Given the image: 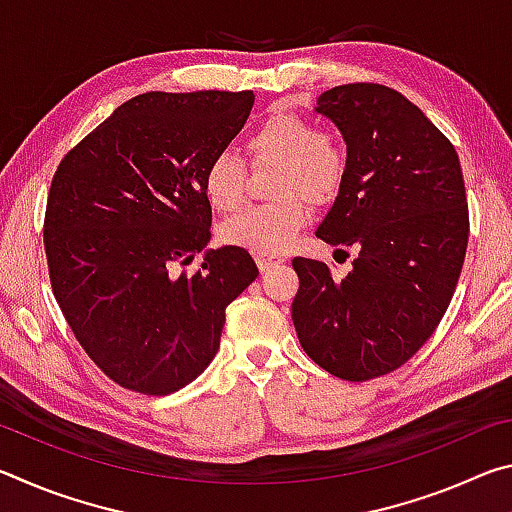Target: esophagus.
I'll return each mask as SVG.
<instances>
[{
  "mask_svg": "<svg viewBox=\"0 0 512 512\" xmlns=\"http://www.w3.org/2000/svg\"><path fill=\"white\" fill-rule=\"evenodd\" d=\"M255 262H257V266H259V271H271V268H275V266H280L282 262H284V257H280V255H255Z\"/></svg>",
  "mask_w": 512,
  "mask_h": 512,
  "instance_id": "1",
  "label": "esophagus"
}]
</instances>
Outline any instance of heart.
Returning <instances> with one entry per match:
<instances>
[{
  "instance_id": "b5f03b06",
  "label": "heart",
  "mask_w": 512,
  "mask_h": 512,
  "mask_svg": "<svg viewBox=\"0 0 512 512\" xmlns=\"http://www.w3.org/2000/svg\"><path fill=\"white\" fill-rule=\"evenodd\" d=\"M244 149L253 164H280L273 192L280 203L232 216L221 225V241L262 255L282 253L309 223V203L325 205L341 192L348 153L339 137L287 110L268 112ZM203 194L216 212H235L246 198L244 162L230 151L216 153L203 171Z\"/></svg>"
}]
</instances>
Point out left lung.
I'll return each mask as SVG.
<instances>
[{
  "label": "left lung",
  "mask_w": 512,
  "mask_h": 512,
  "mask_svg": "<svg viewBox=\"0 0 512 512\" xmlns=\"http://www.w3.org/2000/svg\"><path fill=\"white\" fill-rule=\"evenodd\" d=\"M316 112L348 146V173L316 237L352 246V271L296 257L291 318L329 375L366 381L409 361L452 302L470 216L452 142L404 94L379 83L323 92Z\"/></svg>",
  "instance_id": "8db88e82"
}]
</instances>
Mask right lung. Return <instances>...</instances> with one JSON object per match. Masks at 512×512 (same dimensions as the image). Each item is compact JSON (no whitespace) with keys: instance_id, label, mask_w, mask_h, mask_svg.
Segmentation results:
<instances>
[{"instance_id":"obj_1","label":"right lung","mask_w":512,"mask_h":512,"mask_svg":"<svg viewBox=\"0 0 512 512\" xmlns=\"http://www.w3.org/2000/svg\"><path fill=\"white\" fill-rule=\"evenodd\" d=\"M246 92H146L69 151L45 214L49 280L88 357L115 384L169 395L210 366L225 307L259 275L248 250H207L203 171L241 131Z\"/></svg>"}]
</instances>
